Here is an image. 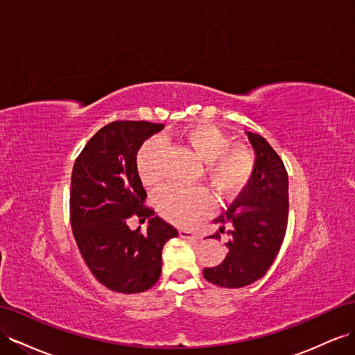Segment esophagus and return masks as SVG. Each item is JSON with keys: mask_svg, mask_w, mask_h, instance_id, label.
I'll return each mask as SVG.
<instances>
[{"mask_svg": "<svg viewBox=\"0 0 355 355\" xmlns=\"http://www.w3.org/2000/svg\"><path fill=\"white\" fill-rule=\"evenodd\" d=\"M179 236L184 239H191V241H197V239H200V234H197L194 232H188V230H180Z\"/></svg>", "mask_w": 355, "mask_h": 355, "instance_id": "34e87169", "label": "esophagus"}]
</instances>
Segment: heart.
<instances>
[{
    "label": "heart",
    "instance_id": "heart-1",
    "mask_svg": "<svg viewBox=\"0 0 355 355\" xmlns=\"http://www.w3.org/2000/svg\"><path fill=\"white\" fill-rule=\"evenodd\" d=\"M178 141L203 164V176L221 198L236 196L249 184L255 158L242 145H228L225 134L212 123L200 122L178 134ZM162 141L159 137L145 140L137 149L136 168L145 185H154L159 179ZM158 212L171 224L188 227L203 218L210 207V200L203 188L166 187L155 196Z\"/></svg>",
    "mask_w": 355,
    "mask_h": 355
}]
</instances>
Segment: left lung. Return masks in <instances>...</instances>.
I'll list each match as a JSON object with an SVG mask.
<instances>
[{"label": "left lung", "instance_id": "left-lung-1", "mask_svg": "<svg viewBox=\"0 0 355 355\" xmlns=\"http://www.w3.org/2000/svg\"><path fill=\"white\" fill-rule=\"evenodd\" d=\"M246 134L255 150L254 175L225 215L215 219L223 225L219 232L230 225L225 260L203 270L206 281L223 288H241L263 277L279 252L288 224L284 162L260 134Z\"/></svg>", "mask_w": 355, "mask_h": 355}]
</instances>
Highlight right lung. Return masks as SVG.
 Masks as SVG:
<instances>
[{
    "instance_id": "1",
    "label": "right lung",
    "mask_w": 355,
    "mask_h": 355,
    "mask_svg": "<svg viewBox=\"0 0 355 355\" xmlns=\"http://www.w3.org/2000/svg\"><path fill=\"white\" fill-rule=\"evenodd\" d=\"M164 128L148 121H114L95 132L74 161L70 221L85 263L109 290L134 294L154 286L162 246L178 230L145 205L136 168L140 145ZM150 217L148 232L129 230L128 218Z\"/></svg>"
}]
</instances>
